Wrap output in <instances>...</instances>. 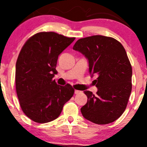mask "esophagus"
I'll list each match as a JSON object with an SVG mask.
<instances>
[{"label": "esophagus", "mask_w": 147, "mask_h": 147, "mask_svg": "<svg viewBox=\"0 0 147 147\" xmlns=\"http://www.w3.org/2000/svg\"><path fill=\"white\" fill-rule=\"evenodd\" d=\"M81 92H82V91H80V90H75V94H76V95H78V94L81 93Z\"/></svg>", "instance_id": "obj_1"}]
</instances>
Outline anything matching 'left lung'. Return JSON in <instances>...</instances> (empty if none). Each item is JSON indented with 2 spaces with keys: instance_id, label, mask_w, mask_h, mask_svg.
<instances>
[{
  "instance_id": "8db88e82",
  "label": "left lung",
  "mask_w": 147,
  "mask_h": 147,
  "mask_svg": "<svg viewBox=\"0 0 147 147\" xmlns=\"http://www.w3.org/2000/svg\"><path fill=\"white\" fill-rule=\"evenodd\" d=\"M73 50L88 60L89 72L96 75L97 95L85 90L87 103L81 109L84 118L97 124L111 123L125 111L132 89V67L123 45L102 35L80 38Z\"/></svg>"
}]
</instances>
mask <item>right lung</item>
Wrapping results in <instances>:
<instances>
[{
  "instance_id": "right-lung-1",
  "label": "right lung",
  "mask_w": 147,
  "mask_h": 147,
  "mask_svg": "<svg viewBox=\"0 0 147 147\" xmlns=\"http://www.w3.org/2000/svg\"><path fill=\"white\" fill-rule=\"evenodd\" d=\"M75 39L53 32H41L30 37L18 55L16 93L22 111L34 122L47 123L57 119L74 95L71 85H58L53 77L57 73L59 55Z\"/></svg>"
}]
</instances>
